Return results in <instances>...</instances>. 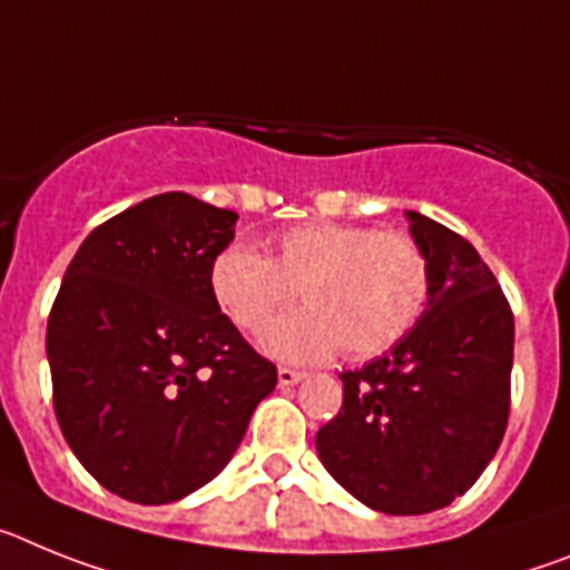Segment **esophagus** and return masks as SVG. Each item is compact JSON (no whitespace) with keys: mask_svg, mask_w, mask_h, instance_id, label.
<instances>
[{"mask_svg":"<svg viewBox=\"0 0 570 570\" xmlns=\"http://www.w3.org/2000/svg\"><path fill=\"white\" fill-rule=\"evenodd\" d=\"M301 379H304V373H301V370H292V367H281L278 370L281 387H292V384H298Z\"/></svg>","mask_w":570,"mask_h":570,"instance_id":"34e87169","label":"esophagus"}]
</instances>
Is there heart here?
Wrapping results in <instances>:
<instances>
[{
    "label": "heart",
    "mask_w": 570,
    "mask_h": 570,
    "mask_svg": "<svg viewBox=\"0 0 570 570\" xmlns=\"http://www.w3.org/2000/svg\"><path fill=\"white\" fill-rule=\"evenodd\" d=\"M304 295L306 306L264 333L272 355L318 361L387 353L428 313L433 272L407 232L309 220L281 232L272 257L229 246L212 264V292L226 318L255 333L272 313Z\"/></svg>",
    "instance_id": "heart-1"
}]
</instances>
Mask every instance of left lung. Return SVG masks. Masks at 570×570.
<instances>
[{"label": "left lung", "mask_w": 570, "mask_h": 570, "mask_svg": "<svg viewBox=\"0 0 570 570\" xmlns=\"http://www.w3.org/2000/svg\"><path fill=\"white\" fill-rule=\"evenodd\" d=\"M433 272L428 313L390 353L341 373L344 402L315 433L324 468L381 513L439 511L502 444L511 413L513 313L479 252L407 212Z\"/></svg>", "instance_id": "1"}]
</instances>
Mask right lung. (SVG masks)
Masks as SVG:
<instances>
[{"label":"right lung","mask_w":570,"mask_h":570,"mask_svg":"<svg viewBox=\"0 0 570 570\" xmlns=\"http://www.w3.org/2000/svg\"><path fill=\"white\" fill-rule=\"evenodd\" d=\"M237 215L166 191L82 240L48 315L53 413L102 488L166 504L220 473L278 370L220 313Z\"/></svg>","instance_id":"right-lung-1"}]
</instances>
